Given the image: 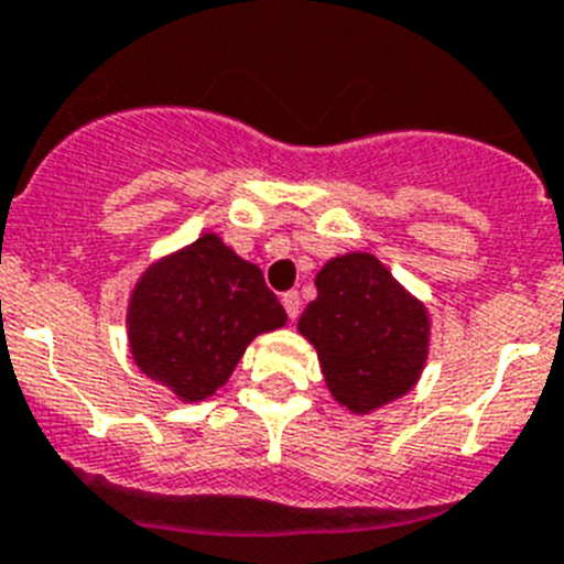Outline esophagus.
Instances as JSON below:
<instances>
[{"mask_svg":"<svg viewBox=\"0 0 564 564\" xmlns=\"http://www.w3.org/2000/svg\"><path fill=\"white\" fill-rule=\"evenodd\" d=\"M281 303L283 310H286L289 321H295V317L301 315V295H297V292H286V295L281 297Z\"/></svg>","mask_w":564,"mask_h":564,"instance_id":"esophagus-1","label":"esophagus"}]
</instances>
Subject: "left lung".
Instances as JSON below:
<instances>
[{
  "label": "left lung",
  "instance_id": "left-lung-1",
  "mask_svg": "<svg viewBox=\"0 0 564 564\" xmlns=\"http://www.w3.org/2000/svg\"><path fill=\"white\" fill-rule=\"evenodd\" d=\"M297 332L315 346L332 398L369 414L414 389L429 357V312L369 252L332 258Z\"/></svg>",
  "mask_w": 564,
  "mask_h": 564
}]
</instances>
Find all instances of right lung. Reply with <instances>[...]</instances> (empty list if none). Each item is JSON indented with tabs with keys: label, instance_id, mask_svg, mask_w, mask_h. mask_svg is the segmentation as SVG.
<instances>
[{
	"label": "right lung",
	"instance_id": "add662e5",
	"mask_svg": "<svg viewBox=\"0 0 564 564\" xmlns=\"http://www.w3.org/2000/svg\"><path fill=\"white\" fill-rule=\"evenodd\" d=\"M283 323L261 269L207 232L147 267L127 306V340L150 380L198 403L227 383L254 337Z\"/></svg>",
	"mask_w": 564,
	"mask_h": 564
}]
</instances>
